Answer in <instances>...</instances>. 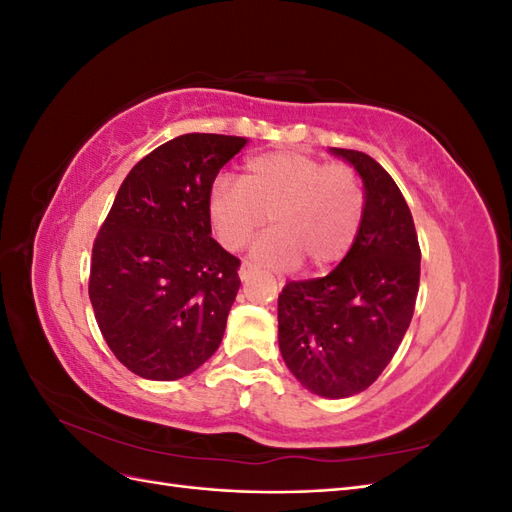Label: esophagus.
I'll list each match as a JSON object with an SVG mask.
<instances>
[{
	"mask_svg": "<svg viewBox=\"0 0 512 512\" xmlns=\"http://www.w3.org/2000/svg\"><path fill=\"white\" fill-rule=\"evenodd\" d=\"M254 265H250V262H243V265H241V269H239V277H241V282H247V280H250V277L254 275Z\"/></svg>",
	"mask_w": 512,
	"mask_h": 512,
	"instance_id": "34e87169",
	"label": "esophagus"
}]
</instances>
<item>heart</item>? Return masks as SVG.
I'll use <instances>...</instances> for the list:
<instances>
[{"mask_svg":"<svg viewBox=\"0 0 512 512\" xmlns=\"http://www.w3.org/2000/svg\"><path fill=\"white\" fill-rule=\"evenodd\" d=\"M363 205L361 181L352 168L273 151L247 160L239 181H215L207 213L226 250H241L269 215L271 230L252 250L258 262L286 269L305 260L309 269H324L348 254Z\"/></svg>","mask_w":512,"mask_h":512,"instance_id":"b5f03b06","label":"heart"}]
</instances>
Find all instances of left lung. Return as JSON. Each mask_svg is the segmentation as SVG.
Returning <instances> with one entry per match:
<instances>
[{"label": "left lung", "instance_id": "left-lung-1", "mask_svg": "<svg viewBox=\"0 0 512 512\" xmlns=\"http://www.w3.org/2000/svg\"><path fill=\"white\" fill-rule=\"evenodd\" d=\"M331 153L363 179L361 226L329 275L284 286L277 337L284 363L307 391L342 399L374 384L404 339L421 282V247L393 177L363 151Z\"/></svg>", "mask_w": 512, "mask_h": 512}]
</instances>
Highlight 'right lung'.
I'll return each mask as SVG.
<instances>
[{
    "mask_svg": "<svg viewBox=\"0 0 512 512\" xmlns=\"http://www.w3.org/2000/svg\"><path fill=\"white\" fill-rule=\"evenodd\" d=\"M243 136L183 134L123 179L91 252L89 299L132 374L179 380L218 350L239 292V258L211 237L207 200Z\"/></svg>",
    "mask_w": 512,
    "mask_h": 512,
    "instance_id": "right-lung-1",
    "label": "right lung"
}]
</instances>
